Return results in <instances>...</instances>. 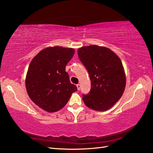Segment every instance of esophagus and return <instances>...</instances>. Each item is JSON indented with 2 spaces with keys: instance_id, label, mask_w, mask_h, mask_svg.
<instances>
[{
  "instance_id": "1",
  "label": "esophagus",
  "mask_w": 153,
  "mask_h": 153,
  "mask_svg": "<svg viewBox=\"0 0 153 153\" xmlns=\"http://www.w3.org/2000/svg\"><path fill=\"white\" fill-rule=\"evenodd\" d=\"M76 87H77V89H78V90H80V84H78L77 85H76Z\"/></svg>"
}]
</instances>
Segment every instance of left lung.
Listing matches in <instances>:
<instances>
[{"instance_id": "8db88e82", "label": "left lung", "mask_w": 153, "mask_h": 153, "mask_svg": "<svg viewBox=\"0 0 153 153\" xmlns=\"http://www.w3.org/2000/svg\"><path fill=\"white\" fill-rule=\"evenodd\" d=\"M80 62L91 80V90L82 100L88 107L97 111L109 109L125 90L126 75L120 59L106 47L84 46L78 50Z\"/></svg>"}]
</instances>
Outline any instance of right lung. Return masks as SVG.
Segmentation results:
<instances>
[{
    "mask_svg": "<svg viewBox=\"0 0 153 153\" xmlns=\"http://www.w3.org/2000/svg\"><path fill=\"white\" fill-rule=\"evenodd\" d=\"M74 53L73 48L48 47L40 51L29 64L27 91L34 103L48 113L62 109L77 90L65 71Z\"/></svg>",
    "mask_w": 153,
    "mask_h": 153,
    "instance_id": "1",
    "label": "right lung"
}]
</instances>
